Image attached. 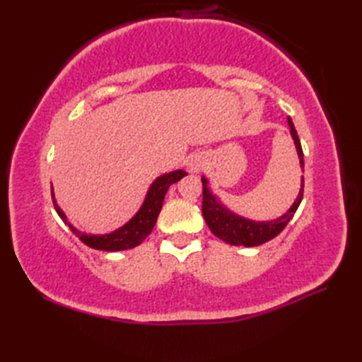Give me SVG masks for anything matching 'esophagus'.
<instances>
[{
    "label": "esophagus",
    "instance_id": "obj_1",
    "mask_svg": "<svg viewBox=\"0 0 362 362\" xmlns=\"http://www.w3.org/2000/svg\"><path fill=\"white\" fill-rule=\"evenodd\" d=\"M199 168H201V165H199V161H191V163H189V171L191 173L199 171Z\"/></svg>",
    "mask_w": 362,
    "mask_h": 362
}]
</instances>
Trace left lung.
Segmentation results:
<instances>
[{
  "label": "left lung",
  "instance_id": "obj_1",
  "mask_svg": "<svg viewBox=\"0 0 362 362\" xmlns=\"http://www.w3.org/2000/svg\"><path fill=\"white\" fill-rule=\"evenodd\" d=\"M289 124V134L294 140L297 156L300 161V168L303 173V151L302 144H300L297 130L292 124V119L288 118ZM303 175L300 179V191L296 197L294 204L291 205V209L281 214V216L271 219V221H253L247 219L240 214L233 213L230 209L222 204L221 199L213 193L211 188L209 187V180L206 177H202V187H204V197H202V213L206 226L210 227L211 233L218 236L219 240L226 241L230 245H244V247H257V245L264 244L267 241L274 240L276 235L283 232V228L288 226V222L294 216L297 211L300 202L303 199Z\"/></svg>",
  "mask_w": 362,
  "mask_h": 362
}]
</instances>
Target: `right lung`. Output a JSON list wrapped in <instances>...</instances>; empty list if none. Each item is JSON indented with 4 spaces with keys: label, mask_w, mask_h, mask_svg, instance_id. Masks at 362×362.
I'll use <instances>...</instances> for the list:
<instances>
[{
    "label": "right lung",
    "mask_w": 362,
    "mask_h": 362,
    "mask_svg": "<svg viewBox=\"0 0 362 362\" xmlns=\"http://www.w3.org/2000/svg\"><path fill=\"white\" fill-rule=\"evenodd\" d=\"M185 175L188 174L183 171V169H177V171L166 173L163 175L157 177V179L151 183L140 210H138L124 226L113 230L110 233L91 235V233L81 232V230L71 226V222L66 219V214L57 205L56 196H54V189L51 188L54 209H56L60 219L70 227L71 232L78 236L83 244H87L88 247L96 249V250H105V252H119V250L134 249L136 245H140L146 238L151 235L152 228L157 222L161 206H163V201L169 187H171L173 183L179 182L182 177Z\"/></svg>",
    "instance_id": "add662e5"
}]
</instances>
